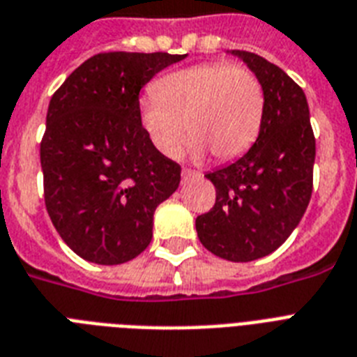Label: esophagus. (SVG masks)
I'll use <instances>...</instances> for the list:
<instances>
[{
    "mask_svg": "<svg viewBox=\"0 0 357 357\" xmlns=\"http://www.w3.org/2000/svg\"><path fill=\"white\" fill-rule=\"evenodd\" d=\"M181 178H183V181H189V179L200 178V174L195 172V170H190V168H183V170H181Z\"/></svg>",
    "mask_w": 357,
    "mask_h": 357,
    "instance_id": "obj_1",
    "label": "esophagus"
}]
</instances>
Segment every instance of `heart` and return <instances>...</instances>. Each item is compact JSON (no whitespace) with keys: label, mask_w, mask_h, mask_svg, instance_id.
Listing matches in <instances>:
<instances>
[{"label":"heart","mask_w":357,"mask_h":357,"mask_svg":"<svg viewBox=\"0 0 357 357\" xmlns=\"http://www.w3.org/2000/svg\"><path fill=\"white\" fill-rule=\"evenodd\" d=\"M265 113V94L254 72L229 63H202L157 81L140 96L139 119L157 151L178 159L187 129L190 153L217 159L241 155L257 139Z\"/></svg>","instance_id":"heart-1"}]
</instances>
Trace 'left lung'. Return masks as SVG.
Segmentation results:
<instances>
[{
	"label": "left lung",
	"mask_w": 357,
	"mask_h": 357,
	"mask_svg": "<svg viewBox=\"0 0 357 357\" xmlns=\"http://www.w3.org/2000/svg\"><path fill=\"white\" fill-rule=\"evenodd\" d=\"M228 53L257 75L265 113L254 146L206 174L217 202L196 218V231L211 254L246 263L280 248L304 217L313 190L315 137L304 91L282 68L255 53Z\"/></svg>",
	"instance_id": "8db88e82"
}]
</instances>
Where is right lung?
<instances>
[{"label": "right lung", "mask_w": 357, "mask_h": 357, "mask_svg": "<svg viewBox=\"0 0 357 357\" xmlns=\"http://www.w3.org/2000/svg\"><path fill=\"white\" fill-rule=\"evenodd\" d=\"M187 55L98 53L52 96L40 142L44 200L61 238L83 259L120 265L148 248L157 206L181 167L157 151L139 92Z\"/></svg>", "instance_id": "add662e5"}]
</instances>
